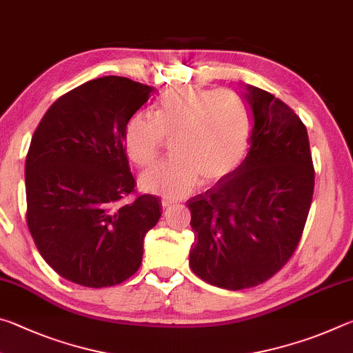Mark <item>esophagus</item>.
Returning <instances> with one entry per match:
<instances>
[{"instance_id":"1","label":"esophagus","mask_w":353,"mask_h":353,"mask_svg":"<svg viewBox=\"0 0 353 353\" xmlns=\"http://www.w3.org/2000/svg\"><path fill=\"white\" fill-rule=\"evenodd\" d=\"M172 204H174V199H162V207H163V208L170 207V205H172Z\"/></svg>"}]
</instances>
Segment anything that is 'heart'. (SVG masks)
Segmentation results:
<instances>
[{"label": "heart", "mask_w": 353, "mask_h": 353, "mask_svg": "<svg viewBox=\"0 0 353 353\" xmlns=\"http://www.w3.org/2000/svg\"><path fill=\"white\" fill-rule=\"evenodd\" d=\"M250 137L246 101L229 90L182 87L166 92L151 113H137L124 130V149L135 165L157 160L165 139H172L168 162L140 177L143 190L166 198L188 194L201 176L216 182L243 162Z\"/></svg>", "instance_id": "heart-1"}]
</instances>
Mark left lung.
Wrapping results in <instances>:
<instances>
[{
    "mask_svg": "<svg viewBox=\"0 0 353 353\" xmlns=\"http://www.w3.org/2000/svg\"><path fill=\"white\" fill-rule=\"evenodd\" d=\"M252 118L238 168L187 202L194 243L190 266L225 290L266 282L297 248L314 190L307 128L283 101L243 83Z\"/></svg>",
    "mask_w": 353,
    "mask_h": 353,
    "instance_id": "1",
    "label": "left lung"
}]
</instances>
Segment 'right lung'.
I'll list each match as a JSON object with an SVG mask.
<instances>
[{
  "label": "right lung",
  "instance_id": "add662e5",
  "mask_svg": "<svg viewBox=\"0 0 353 353\" xmlns=\"http://www.w3.org/2000/svg\"><path fill=\"white\" fill-rule=\"evenodd\" d=\"M155 88L128 77L88 81L52 104L26 155L28 227L40 255L70 282L103 288L124 282L143 259L160 199L132 193L124 130Z\"/></svg>",
  "mask_w": 353,
  "mask_h": 353
}]
</instances>
